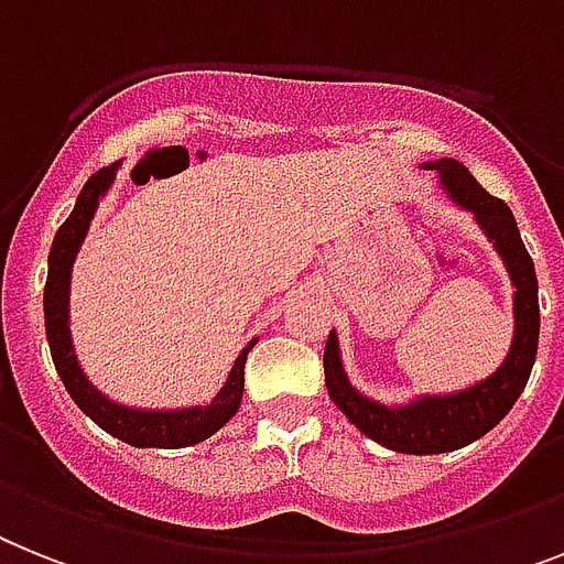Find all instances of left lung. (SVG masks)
Returning a JSON list of instances; mask_svg holds the SVG:
<instances>
[{"label":"left lung","mask_w":564,"mask_h":564,"mask_svg":"<svg viewBox=\"0 0 564 564\" xmlns=\"http://www.w3.org/2000/svg\"><path fill=\"white\" fill-rule=\"evenodd\" d=\"M423 170L438 172L441 189L458 207L473 213L476 225L492 241L501 256L510 282H513V343L505 362L487 380H478L469 389L449 394H417L409 403L389 406L366 398L351 386L343 357H339L337 334H328L325 343V386L328 398L362 435L383 444L386 449L406 455L453 453L473 444L496 426L513 409L519 394L528 386L530 369L536 360L539 346V285L533 259L524 248L516 218L501 198L490 195L478 184L464 164L455 158H441L423 164Z\"/></svg>","instance_id":"8db88e82"}]
</instances>
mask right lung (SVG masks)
Segmentation results:
<instances>
[{
  "label": "right lung",
  "mask_w": 564,
  "mask_h": 564,
  "mask_svg": "<svg viewBox=\"0 0 564 564\" xmlns=\"http://www.w3.org/2000/svg\"><path fill=\"white\" fill-rule=\"evenodd\" d=\"M120 164H111L106 170H97L86 181V187L77 195L72 216L65 218L63 227L54 236L48 253V282H45V337H48L51 357L57 366L59 380L65 383L74 403L86 412L91 421L106 430L109 435L120 438L123 444L132 446H161V449H181V446H193L216 435L227 421H230L241 406V392H245V360H248L250 348L256 339L241 348V355L232 362L230 375L225 386L209 403L184 409H132L123 403L106 398L97 392L95 386L88 383L86 371L80 369L77 351L72 343V328H68V293H72V271L74 259L80 253L86 232L91 227L100 198L109 193L115 184Z\"/></svg>",
  "instance_id": "1"
}]
</instances>
